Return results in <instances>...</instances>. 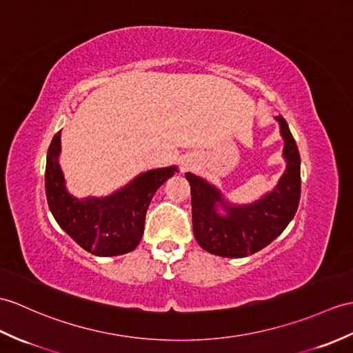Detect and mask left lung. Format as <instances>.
Masks as SVG:
<instances>
[{
  "label": "left lung",
  "instance_id": "8db88e82",
  "mask_svg": "<svg viewBox=\"0 0 353 353\" xmlns=\"http://www.w3.org/2000/svg\"><path fill=\"white\" fill-rule=\"evenodd\" d=\"M280 121L284 138V158L288 168L272 192L250 206L227 204L215 186L201 177L186 173L191 185L192 228L203 250L221 257H245L268 247L280 236L296 214L301 199V157L296 141L283 117ZM221 203L228 216H219Z\"/></svg>",
  "mask_w": 353,
  "mask_h": 353
}]
</instances>
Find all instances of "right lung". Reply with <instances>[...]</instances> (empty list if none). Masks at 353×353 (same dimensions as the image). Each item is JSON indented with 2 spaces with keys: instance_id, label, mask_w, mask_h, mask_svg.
Wrapping results in <instances>:
<instances>
[{
  "instance_id": "add662e5",
  "label": "right lung",
  "mask_w": 353,
  "mask_h": 353,
  "mask_svg": "<svg viewBox=\"0 0 353 353\" xmlns=\"http://www.w3.org/2000/svg\"><path fill=\"white\" fill-rule=\"evenodd\" d=\"M59 153L60 132H57L48 149L45 190L59 225L81 248L94 256H120L135 250L143 237L145 212L153 194L174 176L177 168L147 171L110 196L78 200L65 191Z\"/></svg>"
}]
</instances>
